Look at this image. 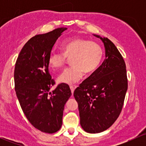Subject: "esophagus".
Masks as SVG:
<instances>
[{"mask_svg": "<svg viewBox=\"0 0 146 146\" xmlns=\"http://www.w3.org/2000/svg\"><path fill=\"white\" fill-rule=\"evenodd\" d=\"M76 88V87L73 86V85H70V90H71L72 93H73V92H74V90H75V88Z\"/></svg>", "mask_w": 146, "mask_h": 146, "instance_id": "obj_1", "label": "esophagus"}]
</instances>
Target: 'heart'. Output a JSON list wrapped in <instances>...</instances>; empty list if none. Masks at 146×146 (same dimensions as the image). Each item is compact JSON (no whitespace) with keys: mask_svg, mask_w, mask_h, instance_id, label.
Here are the masks:
<instances>
[{"mask_svg":"<svg viewBox=\"0 0 146 146\" xmlns=\"http://www.w3.org/2000/svg\"><path fill=\"white\" fill-rule=\"evenodd\" d=\"M63 53L52 51L48 58L50 67L61 68L67 58H70L71 66L66 68L58 76V82L73 85L83 77L84 72L90 73L100 64L103 50L97 42L80 38L65 41L61 44Z\"/></svg>","mask_w":146,"mask_h":146,"instance_id":"heart-1","label":"heart"}]
</instances>
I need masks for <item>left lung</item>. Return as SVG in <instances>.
<instances>
[{"instance_id": "1", "label": "left lung", "mask_w": 146, "mask_h": 146, "mask_svg": "<svg viewBox=\"0 0 146 146\" xmlns=\"http://www.w3.org/2000/svg\"><path fill=\"white\" fill-rule=\"evenodd\" d=\"M105 47V59L74 91L78 104L80 125L86 132L107 130L119 117L128 89L126 64L116 46L100 37Z\"/></svg>"}]
</instances>
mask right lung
Here are the masks:
<instances>
[{
	"instance_id": "add662e5",
	"label": "right lung",
	"mask_w": 146,
	"mask_h": 146,
	"mask_svg": "<svg viewBox=\"0 0 146 146\" xmlns=\"http://www.w3.org/2000/svg\"><path fill=\"white\" fill-rule=\"evenodd\" d=\"M67 28L38 35L25 44L15 63V90L21 108L31 124L42 132L54 133L62 125L64 106L71 95L68 85H55L48 71V58L57 39Z\"/></svg>"
}]
</instances>
